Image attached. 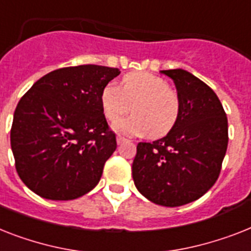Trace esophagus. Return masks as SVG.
Returning a JSON list of instances; mask_svg holds the SVG:
<instances>
[{
  "label": "esophagus",
  "mask_w": 251,
  "mask_h": 251,
  "mask_svg": "<svg viewBox=\"0 0 251 251\" xmlns=\"http://www.w3.org/2000/svg\"><path fill=\"white\" fill-rule=\"evenodd\" d=\"M125 138H124V136H117V144H121V143H124V142H125Z\"/></svg>",
  "instance_id": "obj_1"
}]
</instances>
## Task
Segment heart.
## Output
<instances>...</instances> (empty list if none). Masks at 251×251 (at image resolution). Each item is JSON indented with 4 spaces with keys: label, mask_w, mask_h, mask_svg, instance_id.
<instances>
[{
    "label": "heart",
    "mask_w": 251,
    "mask_h": 251,
    "mask_svg": "<svg viewBox=\"0 0 251 251\" xmlns=\"http://www.w3.org/2000/svg\"><path fill=\"white\" fill-rule=\"evenodd\" d=\"M100 105L111 122L135 111V115L116 122L113 130L122 135L150 134L151 138L166 135L178 121L180 111L178 94L169 87L168 81L148 72L126 75L121 86L107 83L100 93Z\"/></svg>",
    "instance_id": "b5f03b06"
}]
</instances>
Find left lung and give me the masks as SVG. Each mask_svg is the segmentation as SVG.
Listing matches in <instances>:
<instances>
[{"mask_svg": "<svg viewBox=\"0 0 251 251\" xmlns=\"http://www.w3.org/2000/svg\"><path fill=\"white\" fill-rule=\"evenodd\" d=\"M174 81L178 121L166 136L139 143L132 179L146 199L182 206L203 196L217 182L228 146V121L217 94L184 69L161 71Z\"/></svg>", "mask_w": 251, "mask_h": 251, "instance_id": "left-lung-1", "label": "left lung"}]
</instances>
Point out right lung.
Segmentation results:
<instances>
[{
	"label": "right lung",
	"mask_w": 251,
	"mask_h": 251,
	"mask_svg": "<svg viewBox=\"0 0 251 251\" xmlns=\"http://www.w3.org/2000/svg\"><path fill=\"white\" fill-rule=\"evenodd\" d=\"M120 71L109 67H67L45 75L24 94L10 134L18 175L36 195L67 201L99 183L116 151L100 93Z\"/></svg>",
	"instance_id": "obj_1"
}]
</instances>
